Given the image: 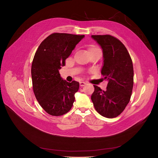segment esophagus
Returning <instances> with one entry per match:
<instances>
[{"mask_svg": "<svg viewBox=\"0 0 158 158\" xmlns=\"http://www.w3.org/2000/svg\"><path fill=\"white\" fill-rule=\"evenodd\" d=\"M86 84V83L85 82H80V85L81 87H82V86H84V85Z\"/></svg>", "mask_w": 158, "mask_h": 158, "instance_id": "34e87169", "label": "esophagus"}]
</instances>
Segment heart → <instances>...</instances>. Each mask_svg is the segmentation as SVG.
<instances>
[{
	"mask_svg": "<svg viewBox=\"0 0 158 158\" xmlns=\"http://www.w3.org/2000/svg\"><path fill=\"white\" fill-rule=\"evenodd\" d=\"M88 51L89 53H91V52H98V51H101L102 52L101 49L98 48V47H95V46H92V47H89Z\"/></svg>",
	"mask_w": 158,
	"mask_h": 158,
	"instance_id": "1",
	"label": "heart"
}]
</instances>
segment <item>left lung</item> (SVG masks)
<instances>
[{"label": "left lung", "mask_w": 158, "mask_h": 158, "mask_svg": "<svg viewBox=\"0 0 158 158\" xmlns=\"http://www.w3.org/2000/svg\"><path fill=\"white\" fill-rule=\"evenodd\" d=\"M102 47L103 66L101 73L108 80L106 90L94 85L91 96L95 110L103 117L118 116L130 102L134 84L131 57L123 43L110 35H93Z\"/></svg>", "instance_id": "1"}]
</instances>
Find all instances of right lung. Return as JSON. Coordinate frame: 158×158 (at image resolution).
I'll use <instances>...</instances> for the list:
<instances>
[{"instance_id":"obj_1","label":"right lung","mask_w":158,"mask_h":158,"mask_svg":"<svg viewBox=\"0 0 158 158\" xmlns=\"http://www.w3.org/2000/svg\"><path fill=\"white\" fill-rule=\"evenodd\" d=\"M84 35L53 33L43 41L31 64L33 93L41 107L52 116L68 113L73 106L79 82H68L60 77L59 70Z\"/></svg>"}]
</instances>
